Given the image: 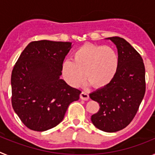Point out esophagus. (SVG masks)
I'll list each match as a JSON object with an SVG mask.
<instances>
[{
    "mask_svg": "<svg viewBox=\"0 0 155 155\" xmlns=\"http://www.w3.org/2000/svg\"><path fill=\"white\" fill-rule=\"evenodd\" d=\"M80 98H81L82 100H85V101H87V100L89 99V94H87L86 91H82L80 94Z\"/></svg>",
    "mask_w": 155,
    "mask_h": 155,
    "instance_id": "obj_1",
    "label": "esophagus"
}]
</instances>
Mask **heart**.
Masks as SVG:
<instances>
[{
    "instance_id": "b5f03b06",
    "label": "heart",
    "mask_w": 155,
    "mask_h": 155,
    "mask_svg": "<svg viewBox=\"0 0 155 155\" xmlns=\"http://www.w3.org/2000/svg\"><path fill=\"white\" fill-rule=\"evenodd\" d=\"M73 61L62 64V74L66 81L78 87L84 78L87 84L96 87L109 84L116 77L119 68V56L113 47L86 43L75 50Z\"/></svg>"
}]
</instances>
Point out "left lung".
Here are the masks:
<instances>
[{"mask_svg":"<svg viewBox=\"0 0 155 155\" xmlns=\"http://www.w3.org/2000/svg\"><path fill=\"white\" fill-rule=\"evenodd\" d=\"M107 39L118 50V71L110 84L89 96L100 106L91 116L92 124L101 130L113 133L127 127L137 113L146 90L145 68L141 56L127 41L118 36Z\"/></svg>","mask_w":155,"mask_h":155,"instance_id":"left-lung-1","label":"left lung"}]
</instances>
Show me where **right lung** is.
<instances>
[{"mask_svg":"<svg viewBox=\"0 0 155 155\" xmlns=\"http://www.w3.org/2000/svg\"><path fill=\"white\" fill-rule=\"evenodd\" d=\"M71 48L70 42L34 41L14 66L12 107L30 130L42 132L55 127L63 120L70 104L80 98V90L60 78Z\"/></svg>","mask_w":155,"mask_h":155,"instance_id":"right-lung-1","label":"right lung"}]
</instances>
